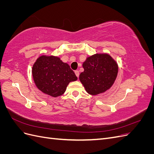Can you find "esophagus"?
I'll return each mask as SVG.
<instances>
[{
	"label": "esophagus",
	"instance_id": "esophagus-1",
	"mask_svg": "<svg viewBox=\"0 0 154 154\" xmlns=\"http://www.w3.org/2000/svg\"><path fill=\"white\" fill-rule=\"evenodd\" d=\"M74 72H75L76 76L77 77H79V75H80V72H79V71H74Z\"/></svg>",
	"mask_w": 154,
	"mask_h": 154
}]
</instances>
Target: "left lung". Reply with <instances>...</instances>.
<instances>
[{
    "label": "left lung",
    "mask_w": 154,
    "mask_h": 154,
    "mask_svg": "<svg viewBox=\"0 0 154 154\" xmlns=\"http://www.w3.org/2000/svg\"><path fill=\"white\" fill-rule=\"evenodd\" d=\"M82 66L84 71L80 73L79 79L91 95L109 90L118 76V63L107 53H96L88 57Z\"/></svg>",
    "instance_id": "8db88e82"
}]
</instances>
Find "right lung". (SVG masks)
<instances>
[{
    "label": "right lung",
    "mask_w": 154,
    "mask_h": 154,
    "mask_svg": "<svg viewBox=\"0 0 154 154\" xmlns=\"http://www.w3.org/2000/svg\"><path fill=\"white\" fill-rule=\"evenodd\" d=\"M32 75L36 87L54 97L62 96L69 83L78 80L69 64L55 56L41 55L32 67Z\"/></svg>",
    "instance_id": "add662e5"
}]
</instances>
